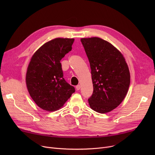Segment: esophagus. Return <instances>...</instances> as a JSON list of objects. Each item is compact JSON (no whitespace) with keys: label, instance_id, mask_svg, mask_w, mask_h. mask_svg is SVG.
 I'll return each mask as SVG.
<instances>
[{"label":"esophagus","instance_id":"34e87169","mask_svg":"<svg viewBox=\"0 0 155 155\" xmlns=\"http://www.w3.org/2000/svg\"><path fill=\"white\" fill-rule=\"evenodd\" d=\"M80 85H77V86H76V89H77V91H79L80 90Z\"/></svg>","mask_w":155,"mask_h":155}]
</instances>
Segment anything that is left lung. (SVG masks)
Segmentation results:
<instances>
[{"label":"left lung","mask_w":155,"mask_h":155,"mask_svg":"<svg viewBox=\"0 0 155 155\" xmlns=\"http://www.w3.org/2000/svg\"><path fill=\"white\" fill-rule=\"evenodd\" d=\"M90 63L94 91L88 101L99 113L116 108L125 98L130 84L127 64L121 53L99 38L81 39Z\"/></svg>","instance_id":"obj_1"}]
</instances>
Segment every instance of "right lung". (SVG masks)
Returning a JSON list of instances; mask_svg holds the SVG:
<instances>
[{"label": "right lung", "instance_id": "add662e5", "mask_svg": "<svg viewBox=\"0 0 155 155\" xmlns=\"http://www.w3.org/2000/svg\"><path fill=\"white\" fill-rule=\"evenodd\" d=\"M74 39L56 38L41 46L32 56L26 82L38 106L47 111L61 108L75 92L63 78L61 60L71 50Z\"/></svg>", "mask_w": 155, "mask_h": 155}]
</instances>
